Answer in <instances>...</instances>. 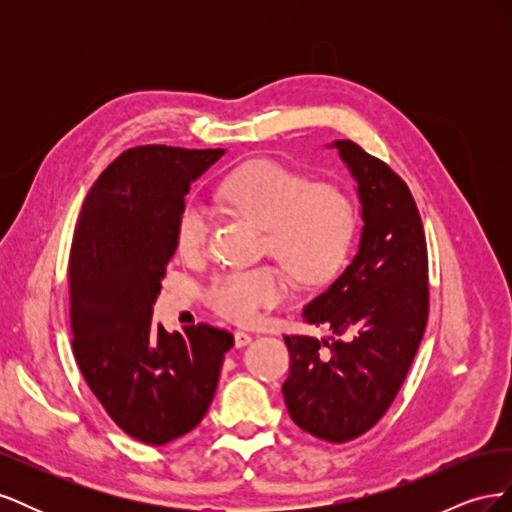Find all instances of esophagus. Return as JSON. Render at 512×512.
<instances>
[{
    "instance_id": "esophagus-1",
    "label": "esophagus",
    "mask_w": 512,
    "mask_h": 512,
    "mask_svg": "<svg viewBox=\"0 0 512 512\" xmlns=\"http://www.w3.org/2000/svg\"><path fill=\"white\" fill-rule=\"evenodd\" d=\"M252 342V335L250 333H245V331H237L235 333V346L237 348H243V346H247Z\"/></svg>"
}]
</instances>
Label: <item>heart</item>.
Returning <instances> with one entry per match:
<instances>
[{
  "mask_svg": "<svg viewBox=\"0 0 512 512\" xmlns=\"http://www.w3.org/2000/svg\"><path fill=\"white\" fill-rule=\"evenodd\" d=\"M218 194L228 211L265 230L262 252L273 254L301 284L322 282L344 262L354 235V205L339 185L309 183L299 170L258 160L230 173ZM209 235V211L188 200L175 224L177 250L185 258H200ZM286 294V273L275 265H260L213 277L207 301L228 320L250 322Z\"/></svg>",
  "mask_w": 512,
  "mask_h": 512,
  "instance_id": "b5f03b06",
  "label": "heart"
}]
</instances>
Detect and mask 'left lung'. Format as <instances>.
I'll list each match as a JSON object with an SVG mask.
<instances>
[{
    "mask_svg": "<svg viewBox=\"0 0 512 512\" xmlns=\"http://www.w3.org/2000/svg\"><path fill=\"white\" fill-rule=\"evenodd\" d=\"M356 181L361 239L350 265L303 309L335 337L286 335L288 414L312 436L348 442L374 427L406 380L429 314L427 243L408 185L352 141H333Z\"/></svg>",
    "mask_w": 512,
    "mask_h": 512,
    "instance_id": "1",
    "label": "left lung"
}]
</instances>
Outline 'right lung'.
<instances>
[{
    "mask_svg": "<svg viewBox=\"0 0 512 512\" xmlns=\"http://www.w3.org/2000/svg\"><path fill=\"white\" fill-rule=\"evenodd\" d=\"M226 149L134 147L91 185L70 252L72 348L83 378L113 421L162 446L192 431L218 389L228 331L153 324L175 224L190 185Z\"/></svg>",
    "mask_w": 512,
    "mask_h": 512,
    "instance_id": "1",
    "label": "right lung"
}]
</instances>
